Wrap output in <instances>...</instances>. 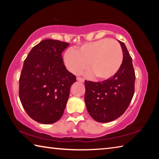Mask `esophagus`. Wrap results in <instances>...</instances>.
I'll use <instances>...</instances> for the list:
<instances>
[{"label": "esophagus", "instance_id": "esophagus-1", "mask_svg": "<svg viewBox=\"0 0 159 159\" xmlns=\"http://www.w3.org/2000/svg\"><path fill=\"white\" fill-rule=\"evenodd\" d=\"M76 80H78V81H80V82H82L83 83L85 81V80L83 79V78H80V77H77L76 78Z\"/></svg>", "mask_w": 159, "mask_h": 159}]
</instances>
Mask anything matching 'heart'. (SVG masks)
Returning <instances> with one entry per match:
<instances>
[{
  "label": "heart",
  "mask_w": 159,
  "mask_h": 159,
  "mask_svg": "<svg viewBox=\"0 0 159 159\" xmlns=\"http://www.w3.org/2000/svg\"><path fill=\"white\" fill-rule=\"evenodd\" d=\"M123 60L120 44L108 39L85 44L77 50L69 49L64 55V64L69 71L79 73L88 64L93 77L99 80H106L114 76L121 66Z\"/></svg>",
  "instance_id": "1"
}]
</instances>
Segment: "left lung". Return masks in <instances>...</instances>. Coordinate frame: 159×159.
<instances>
[{
  "instance_id": "1",
  "label": "left lung",
  "mask_w": 159,
  "mask_h": 159,
  "mask_svg": "<svg viewBox=\"0 0 159 159\" xmlns=\"http://www.w3.org/2000/svg\"><path fill=\"white\" fill-rule=\"evenodd\" d=\"M119 43L123 60L117 73L101 83L85 81L86 108L90 116L99 123L112 121L124 114L134 93L135 74L132 58L125 45Z\"/></svg>"
}]
</instances>
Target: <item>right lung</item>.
Segmentation results:
<instances>
[{
    "label": "right lung",
    "instance_id": "right-lung-1",
    "mask_svg": "<svg viewBox=\"0 0 159 159\" xmlns=\"http://www.w3.org/2000/svg\"><path fill=\"white\" fill-rule=\"evenodd\" d=\"M69 43L45 39L32 48L21 70L19 95L32 119L52 124L62 116L76 76L66 69L61 52Z\"/></svg>",
    "mask_w": 159,
    "mask_h": 159
}]
</instances>
